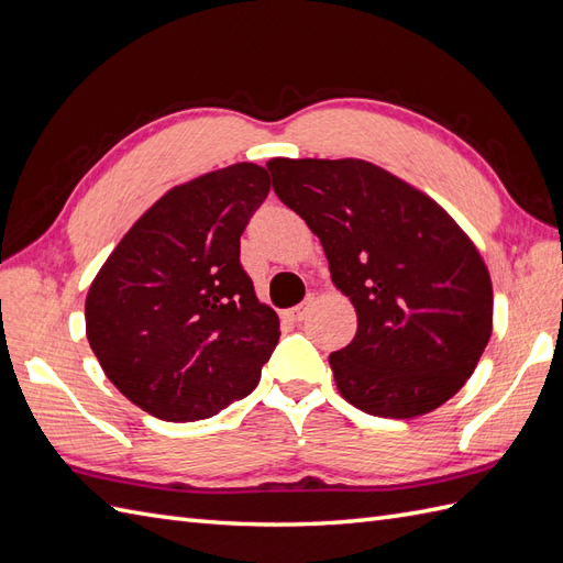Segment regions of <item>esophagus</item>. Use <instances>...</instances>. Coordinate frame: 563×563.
<instances>
[{
    "label": "esophagus",
    "instance_id": "1",
    "mask_svg": "<svg viewBox=\"0 0 563 563\" xmlns=\"http://www.w3.org/2000/svg\"><path fill=\"white\" fill-rule=\"evenodd\" d=\"M307 313H309V301H301V305H297V307H292V309H287L283 316L287 321H292V323H301L307 319Z\"/></svg>",
    "mask_w": 563,
    "mask_h": 563
}]
</instances>
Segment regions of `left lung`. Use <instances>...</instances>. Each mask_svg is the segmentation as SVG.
Returning <instances> with one entry per match:
<instances>
[{"mask_svg": "<svg viewBox=\"0 0 563 563\" xmlns=\"http://www.w3.org/2000/svg\"><path fill=\"white\" fill-rule=\"evenodd\" d=\"M266 166L356 309L354 340L328 356L340 395L383 419L454 397L493 335V283L471 238L435 199L364 158Z\"/></svg>", "mask_w": 563, "mask_h": 563, "instance_id": "8db88e82", "label": "left lung"}]
</instances>
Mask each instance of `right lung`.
<instances>
[{
	"label": "right lung",
	"mask_w": 563,
	"mask_h": 563,
	"mask_svg": "<svg viewBox=\"0 0 563 563\" xmlns=\"http://www.w3.org/2000/svg\"><path fill=\"white\" fill-rule=\"evenodd\" d=\"M268 190V170L250 162L170 187L90 285L85 333L99 366L156 419H209L247 397L276 350L278 313L240 264Z\"/></svg>",
	"instance_id": "right-lung-1"
}]
</instances>
